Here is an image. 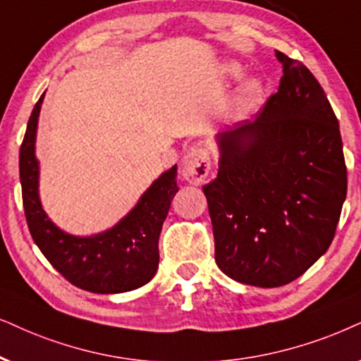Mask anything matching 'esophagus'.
I'll use <instances>...</instances> for the list:
<instances>
[{"label":"esophagus","instance_id":"esophagus-1","mask_svg":"<svg viewBox=\"0 0 361 361\" xmlns=\"http://www.w3.org/2000/svg\"><path fill=\"white\" fill-rule=\"evenodd\" d=\"M209 170H212V159L208 148L200 143L193 145L181 161V175L188 183L200 185L208 176Z\"/></svg>","mask_w":361,"mask_h":361}]
</instances>
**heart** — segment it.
Instances as JSON below:
<instances>
[{
  "mask_svg": "<svg viewBox=\"0 0 361 361\" xmlns=\"http://www.w3.org/2000/svg\"><path fill=\"white\" fill-rule=\"evenodd\" d=\"M259 93H262V86H259L258 81L252 80L248 81V83H245L235 98L236 109H246L252 106V104L257 102Z\"/></svg>",
  "mask_w": 361,
  "mask_h": 361,
  "instance_id": "obj_1",
  "label": "heart"
}]
</instances>
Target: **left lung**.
I'll return each mask as SVG.
<instances>
[{
    "instance_id": "left-lung-1",
    "label": "left lung",
    "mask_w": 361,
    "mask_h": 361,
    "mask_svg": "<svg viewBox=\"0 0 361 361\" xmlns=\"http://www.w3.org/2000/svg\"><path fill=\"white\" fill-rule=\"evenodd\" d=\"M283 76L253 120L216 135L218 176L203 186L218 268L245 285L296 280L326 252L346 196L340 126L303 63L276 51Z\"/></svg>"
}]
</instances>
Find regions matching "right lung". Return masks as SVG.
Listing matches in <instances>:
<instances>
[{"label":"right lung","mask_w":361,"mask_h":361,"mask_svg":"<svg viewBox=\"0 0 361 361\" xmlns=\"http://www.w3.org/2000/svg\"><path fill=\"white\" fill-rule=\"evenodd\" d=\"M43 98L41 94L35 104L20 148L23 207L35 243L48 262L81 290L123 293L140 288L158 270L159 233L178 191L176 165L153 181L118 225L94 236L65 233L47 216L38 195L39 166L35 141Z\"/></svg>","instance_id":"obj_1"}]
</instances>
